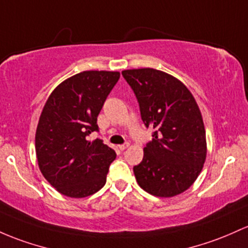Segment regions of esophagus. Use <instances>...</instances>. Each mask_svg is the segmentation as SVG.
I'll return each mask as SVG.
<instances>
[{
	"label": "esophagus",
	"instance_id": "esophagus-1",
	"mask_svg": "<svg viewBox=\"0 0 248 248\" xmlns=\"http://www.w3.org/2000/svg\"><path fill=\"white\" fill-rule=\"evenodd\" d=\"M128 147H129V143H124V145H120L119 148H120V151H124V149L128 148Z\"/></svg>",
	"mask_w": 248,
	"mask_h": 248
}]
</instances>
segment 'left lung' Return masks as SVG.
Wrapping results in <instances>:
<instances>
[{
	"mask_svg": "<svg viewBox=\"0 0 248 248\" xmlns=\"http://www.w3.org/2000/svg\"><path fill=\"white\" fill-rule=\"evenodd\" d=\"M146 127L155 129L143 159L134 166L139 186L159 198L181 194L194 184L207 155L199 106L179 78L154 68L127 69Z\"/></svg>",
	"mask_w": 248,
	"mask_h": 248,
	"instance_id": "1",
	"label": "left lung"
}]
</instances>
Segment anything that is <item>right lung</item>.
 Instances as JSON below:
<instances>
[{"label": "right lung", "mask_w": 248, "mask_h": 248, "mask_svg": "<svg viewBox=\"0 0 248 248\" xmlns=\"http://www.w3.org/2000/svg\"><path fill=\"white\" fill-rule=\"evenodd\" d=\"M119 72L86 70L62 81L45 103L35 134L37 165L51 186L69 198H86L105 186L114 149L88 141Z\"/></svg>", "instance_id": "obj_1"}]
</instances>
